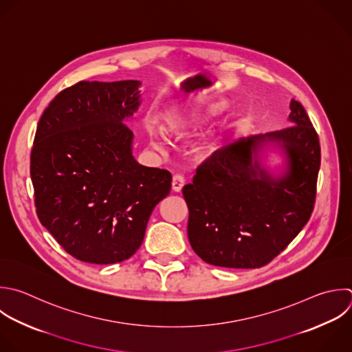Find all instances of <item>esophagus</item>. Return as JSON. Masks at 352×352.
Listing matches in <instances>:
<instances>
[{"mask_svg":"<svg viewBox=\"0 0 352 352\" xmlns=\"http://www.w3.org/2000/svg\"><path fill=\"white\" fill-rule=\"evenodd\" d=\"M184 176H182V175H175L173 177H172V190L175 191V192H180L182 191V188H183V186H184Z\"/></svg>","mask_w":352,"mask_h":352,"instance_id":"34e87169","label":"esophagus"}]
</instances>
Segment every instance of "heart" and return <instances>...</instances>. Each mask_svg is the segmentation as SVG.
<instances>
[{
  "label": "heart",
  "mask_w": 352,
  "mask_h": 352,
  "mask_svg": "<svg viewBox=\"0 0 352 352\" xmlns=\"http://www.w3.org/2000/svg\"><path fill=\"white\" fill-rule=\"evenodd\" d=\"M224 109V102H209L202 107L198 109H186V110H175L172 114H169L165 120L164 131L169 135L175 136H183L186 132L195 129L201 125H204L209 118L214 117ZM231 122L238 120L236 113H230L227 117ZM150 139H151V146L155 148H161V139L160 133L155 129L148 131ZM213 142L208 140L204 143H199L195 148V153L198 157L205 158L208 157L212 150H213Z\"/></svg>",
  "instance_id": "b5f03b06"
}]
</instances>
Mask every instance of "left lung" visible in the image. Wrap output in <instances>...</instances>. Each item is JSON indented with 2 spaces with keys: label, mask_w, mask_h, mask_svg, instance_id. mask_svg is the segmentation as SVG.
I'll use <instances>...</instances> for the list:
<instances>
[{
  "label": "left lung",
  "mask_w": 352,
  "mask_h": 352,
  "mask_svg": "<svg viewBox=\"0 0 352 352\" xmlns=\"http://www.w3.org/2000/svg\"><path fill=\"white\" fill-rule=\"evenodd\" d=\"M289 125L242 138L214 151L183 187L187 234L206 263L258 268L278 256L309 220L320 166L318 135L301 103L290 100ZM275 146L284 157L278 174L262 164Z\"/></svg>",
  "instance_id": "left-lung-1"
}]
</instances>
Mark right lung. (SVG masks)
Instances as JSON below:
<instances>
[{
    "instance_id": "add662e5",
    "label": "right lung",
    "mask_w": 352,
    "mask_h": 352,
    "mask_svg": "<svg viewBox=\"0 0 352 352\" xmlns=\"http://www.w3.org/2000/svg\"><path fill=\"white\" fill-rule=\"evenodd\" d=\"M136 80L81 81L44 111L30 175L41 224L76 258L114 264L140 248L172 175L140 165L125 126L140 106Z\"/></svg>"
}]
</instances>
